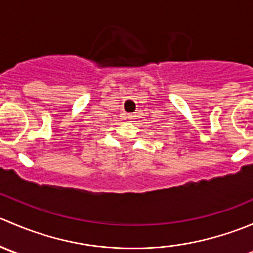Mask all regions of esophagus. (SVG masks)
Here are the masks:
<instances>
[{
  "label": "esophagus",
  "mask_w": 253,
  "mask_h": 253,
  "mask_svg": "<svg viewBox=\"0 0 253 253\" xmlns=\"http://www.w3.org/2000/svg\"><path fill=\"white\" fill-rule=\"evenodd\" d=\"M128 117H132V116H131V115H129V116H128Z\"/></svg>",
  "instance_id": "obj_1"
}]
</instances>
